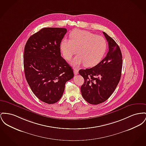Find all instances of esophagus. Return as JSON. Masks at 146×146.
I'll list each match as a JSON object with an SVG mask.
<instances>
[{
	"label": "esophagus",
	"mask_w": 146,
	"mask_h": 146,
	"mask_svg": "<svg viewBox=\"0 0 146 146\" xmlns=\"http://www.w3.org/2000/svg\"><path fill=\"white\" fill-rule=\"evenodd\" d=\"M73 71H74V73L75 75H77L78 74V69L77 68H73Z\"/></svg>",
	"instance_id": "obj_1"
}]
</instances>
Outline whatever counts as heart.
Instances as JSON below:
<instances>
[{
	"label": "heart",
	"mask_w": 146,
	"mask_h": 146,
	"mask_svg": "<svg viewBox=\"0 0 146 146\" xmlns=\"http://www.w3.org/2000/svg\"><path fill=\"white\" fill-rule=\"evenodd\" d=\"M106 47V40L102 36L80 30L73 31L70 40L64 38L60 43V52L66 60H70L77 50L79 54L70 62L76 67L83 64L86 67L95 66L102 60Z\"/></svg>",
	"instance_id": "obj_1"
}]
</instances>
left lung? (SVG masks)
Returning <instances> with one entry per match:
<instances>
[{
  "instance_id": "left-lung-1",
  "label": "left lung",
  "mask_w": 146,
  "mask_h": 146,
  "mask_svg": "<svg viewBox=\"0 0 146 146\" xmlns=\"http://www.w3.org/2000/svg\"><path fill=\"white\" fill-rule=\"evenodd\" d=\"M109 44L106 57L94 67L80 69L79 73L84 79L81 86L83 98L90 104L105 102L115 91L120 82L122 67V56L116 42L103 32Z\"/></svg>"
}]
</instances>
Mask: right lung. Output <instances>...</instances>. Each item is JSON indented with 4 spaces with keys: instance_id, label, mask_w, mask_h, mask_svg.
<instances>
[{
    "instance_id": "add662e5",
    "label": "right lung",
    "mask_w": 146,
    "mask_h": 146,
    "mask_svg": "<svg viewBox=\"0 0 146 146\" xmlns=\"http://www.w3.org/2000/svg\"><path fill=\"white\" fill-rule=\"evenodd\" d=\"M67 32L65 28H43L31 36L25 46L26 80L33 93L44 103L58 102L66 82L74 77L73 69L60 56V42Z\"/></svg>"
}]
</instances>
